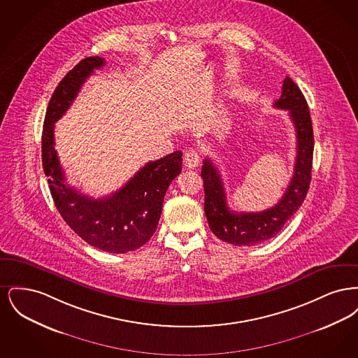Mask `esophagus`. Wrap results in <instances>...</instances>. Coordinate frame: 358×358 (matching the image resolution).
Returning <instances> with one entry per match:
<instances>
[{"label": "esophagus", "mask_w": 358, "mask_h": 358, "mask_svg": "<svg viewBox=\"0 0 358 358\" xmlns=\"http://www.w3.org/2000/svg\"><path fill=\"white\" fill-rule=\"evenodd\" d=\"M184 162H185V166L189 169H194L200 165V155L193 150V149H189L187 150V153L184 155Z\"/></svg>", "instance_id": "obj_1"}]
</instances>
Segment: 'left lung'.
Masks as SVG:
<instances>
[{
	"instance_id": "1",
	"label": "left lung",
	"mask_w": 358,
	"mask_h": 358,
	"mask_svg": "<svg viewBox=\"0 0 358 358\" xmlns=\"http://www.w3.org/2000/svg\"><path fill=\"white\" fill-rule=\"evenodd\" d=\"M273 107L289 110L296 133L295 166L289 187L278 204L263 212H234L227 205L219 169L205 158L201 169L204 180V210L210 231L234 245H255L273 238L289 222L306 199L311 182L314 136L306 99L289 76L283 80L282 95Z\"/></svg>"
}]
</instances>
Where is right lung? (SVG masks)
<instances>
[{
  "mask_svg": "<svg viewBox=\"0 0 358 358\" xmlns=\"http://www.w3.org/2000/svg\"><path fill=\"white\" fill-rule=\"evenodd\" d=\"M106 63L99 56L85 57L62 79L47 108L41 155L53 203L71 229L90 245L111 254H126L153 236L161 217L164 197L182 169V153L174 152L152 161L115 193L92 199L66 184L55 150V123L78 96L85 79Z\"/></svg>",
  "mask_w": 358,
  "mask_h": 358,
  "instance_id": "right-lung-1",
  "label": "right lung"
}]
</instances>
